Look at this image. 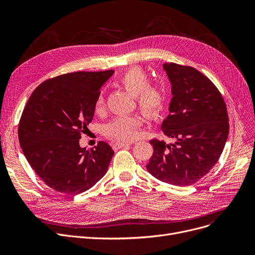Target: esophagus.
<instances>
[{"mask_svg": "<svg viewBox=\"0 0 255 255\" xmlns=\"http://www.w3.org/2000/svg\"><path fill=\"white\" fill-rule=\"evenodd\" d=\"M130 143H127V142H123V141H118L116 143H114L113 148L115 150H118V149H121V148H124V146H129Z\"/></svg>", "mask_w": 255, "mask_h": 255, "instance_id": "esophagus-1", "label": "esophagus"}]
</instances>
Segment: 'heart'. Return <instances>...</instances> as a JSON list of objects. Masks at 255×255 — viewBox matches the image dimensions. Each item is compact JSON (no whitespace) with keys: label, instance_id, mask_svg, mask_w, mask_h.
Masks as SVG:
<instances>
[{"label":"heart","instance_id":"heart-1","mask_svg":"<svg viewBox=\"0 0 255 255\" xmlns=\"http://www.w3.org/2000/svg\"><path fill=\"white\" fill-rule=\"evenodd\" d=\"M119 84L132 96H135L138 109L148 120H158L166 106L165 91L159 86L150 85V78L139 67L128 69L119 78ZM105 98L101 93L95 102V112L101 113ZM141 120L138 117H118L104 126V134L115 140L131 141L137 136Z\"/></svg>","mask_w":255,"mask_h":255}]
</instances>
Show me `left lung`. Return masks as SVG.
Wrapping results in <instances>:
<instances>
[{
    "label": "left lung",
    "instance_id": "obj_1",
    "mask_svg": "<svg viewBox=\"0 0 255 255\" xmlns=\"http://www.w3.org/2000/svg\"><path fill=\"white\" fill-rule=\"evenodd\" d=\"M163 69L172 99L161 129L175 142L150 140L154 153L145 166L160 181L188 186L219 160L229 136V115L221 93L202 72L176 63L163 64Z\"/></svg>",
    "mask_w": 255,
    "mask_h": 255
}]
</instances>
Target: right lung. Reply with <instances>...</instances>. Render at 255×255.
Returning a JSON list of instances; mask_svg holds the SVG:
<instances>
[{"instance_id": "right-lung-1", "label": "right lung", "mask_w": 255, "mask_h": 255, "mask_svg": "<svg viewBox=\"0 0 255 255\" xmlns=\"http://www.w3.org/2000/svg\"><path fill=\"white\" fill-rule=\"evenodd\" d=\"M113 73L78 71L46 79L26 102L19 143L31 167L51 189L76 195L106 173L115 154L112 146L99 141L86 150L79 139L92 122L100 88Z\"/></svg>"}]
</instances>
